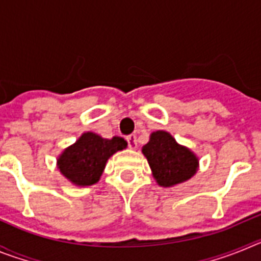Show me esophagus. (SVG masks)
Wrapping results in <instances>:
<instances>
[{
  "mask_svg": "<svg viewBox=\"0 0 261 261\" xmlns=\"http://www.w3.org/2000/svg\"><path fill=\"white\" fill-rule=\"evenodd\" d=\"M126 141H128L129 147H132V149L137 147V137H136V135L126 136Z\"/></svg>",
  "mask_w": 261,
  "mask_h": 261,
  "instance_id": "esophagus-1",
  "label": "esophagus"
}]
</instances>
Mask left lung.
<instances>
[{"instance_id": "left-lung-1", "label": "left lung", "mask_w": 261, "mask_h": 261, "mask_svg": "<svg viewBox=\"0 0 261 261\" xmlns=\"http://www.w3.org/2000/svg\"><path fill=\"white\" fill-rule=\"evenodd\" d=\"M142 153L159 186L171 187L183 183L197 171L199 159L165 130L151 133L150 141L142 147Z\"/></svg>"}]
</instances>
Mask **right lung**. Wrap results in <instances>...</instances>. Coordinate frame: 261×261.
I'll list each match as a JSON object with an SVG mask.
<instances>
[{
    "label": "right lung",
    "instance_id": "add662e5",
    "mask_svg": "<svg viewBox=\"0 0 261 261\" xmlns=\"http://www.w3.org/2000/svg\"><path fill=\"white\" fill-rule=\"evenodd\" d=\"M125 147L126 141L124 138L107 140L95 133L87 132L81 136L74 145L64 150L57 159V165L61 174L71 183L91 186L99 180L108 158Z\"/></svg>",
    "mask_w": 261,
    "mask_h": 261
}]
</instances>
